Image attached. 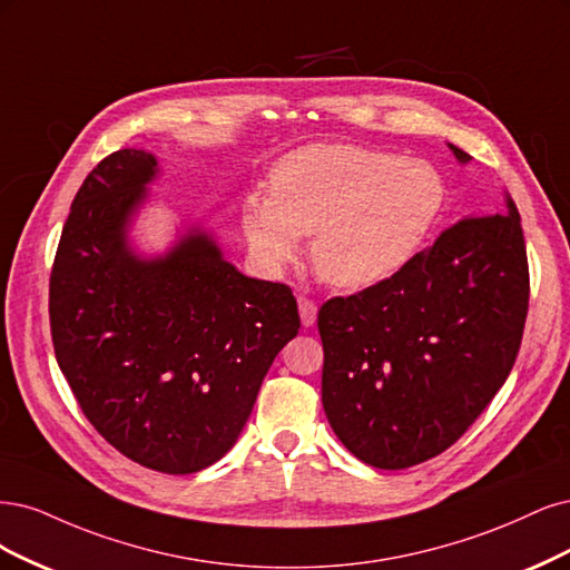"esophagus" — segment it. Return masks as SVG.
<instances>
[{"instance_id":"1","label":"esophagus","mask_w":570,"mask_h":570,"mask_svg":"<svg viewBox=\"0 0 570 570\" xmlns=\"http://www.w3.org/2000/svg\"><path fill=\"white\" fill-rule=\"evenodd\" d=\"M298 312H301V322L303 326H312L317 320V303H312L309 298L301 296L298 298Z\"/></svg>"}]
</instances>
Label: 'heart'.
Instances as JSON below:
<instances>
[{
	"label": "heart",
	"mask_w": 570,
	"mask_h": 570,
	"mask_svg": "<svg viewBox=\"0 0 570 570\" xmlns=\"http://www.w3.org/2000/svg\"><path fill=\"white\" fill-rule=\"evenodd\" d=\"M445 179L431 163L353 144H317L272 168L269 194H250L242 225L267 269H282L312 238V265L338 288H370L407 267L445 210Z\"/></svg>",
	"instance_id": "1"
}]
</instances>
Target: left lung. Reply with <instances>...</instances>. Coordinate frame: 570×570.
Returning a JSON list of instances; mask_svg holds the SVG:
<instances>
[{
	"label": "left lung",
	"mask_w": 570,
	"mask_h": 570,
	"mask_svg": "<svg viewBox=\"0 0 570 570\" xmlns=\"http://www.w3.org/2000/svg\"><path fill=\"white\" fill-rule=\"evenodd\" d=\"M528 298L521 215L507 198L504 213L440 232L391 279L326 301L322 405L341 443L391 471L454 445L517 362Z\"/></svg>",
	"instance_id": "left-lung-1"
}]
</instances>
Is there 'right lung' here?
<instances>
[{
	"instance_id": "add662e5",
	"label": "right lung",
	"mask_w": 570,
	"mask_h": 570,
	"mask_svg": "<svg viewBox=\"0 0 570 570\" xmlns=\"http://www.w3.org/2000/svg\"><path fill=\"white\" fill-rule=\"evenodd\" d=\"M154 175L137 149L87 175L53 258L49 324L89 424L132 462L181 475L229 452L301 317L286 284L244 277L200 232L137 258L125 227Z\"/></svg>"
}]
</instances>
